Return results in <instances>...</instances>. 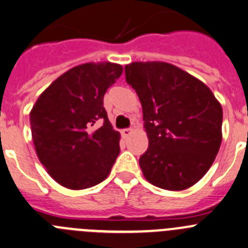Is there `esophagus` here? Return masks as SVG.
Wrapping results in <instances>:
<instances>
[{
    "label": "esophagus",
    "instance_id": "esophagus-1",
    "mask_svg": "<svg viewBox=\"0 0 248 248\" xmlns=\"http://www.w3.org/2000/svg\"><path fill=\"white\" fill-rule=\"evenodd\" d=\"M131 133H132V129H129V128H124V129H122V131H121V136L124 137V138H127V137H129V136H131Z\"/></svg>",
    "mask_w": 248,
    "mask_h": 248
}]
</instances>
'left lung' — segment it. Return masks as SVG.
<instances>
[{
	"label": "left lung",
	"mask_w": 248,
	"mask_h": 248,
	"mask_svg": "<svg viewBox=\"0 0 248 248\" xmlns=\"http://www.w3.org/2000/svg\"><path fill=\"white\" fill-rule=\"evenodd\" d=\"M126 81L143 107L149 148L139 158L157 188L179 191L207 173L222 143L223 110L199 78L165 62H134Z\"/></svg>",
	"instance_id": "obj_1"
}]
</instances>
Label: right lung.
<instances>
[{"label":"right lung","instance_id":"add662e5","mask_svg":"<svg viewBox=\"0 0 248 248\" xmlns=\"http://www.w3.org/2000/svg\"><path fill=\"white\" fill-rule=\"evenodd\" d=\"M122 71L110 62L74 66L53 81L31 109L38 160L64 188L82 190L99 184L119 156L120 133L112 128L103 99Z\"/></svg>","mask_w":248,"mask_h":248}]
</instances>
